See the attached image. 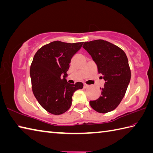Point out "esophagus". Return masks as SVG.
I'll list each match as a JSON object with an SVG mask.
<instances>
[{
    "label": "esophagus",
    "mask_w": 153,
    "mask_h": 153,
    "mask_svg": "<svg viewBox=\"0 0 153 153\" xmlns=\"http://www.w3.org/2000/svg\"><path fill=\"white\" fill-rule=\"evenodd\" d=\"M88 87H89V85H88L85 84H84V88H88Z\"/></svg>",
    "instance_id": "obj_1"
}]
</instances>
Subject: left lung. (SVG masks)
<instances>
[{
	"mask_svg": "<svg viewBox=\"0 0 153 153\" xmlns=\"http://www.w3.org/2000/svg\"><path fill=\"white\" fill-rule=\"evenodd\" d=\"M83 48L91 55L105 80L100 97L90 101V104L99 113L111 112L120 104L130 81L126 55L118 47L102 39L85 42Z\"/></svg>",
	"mask_w": 153,
	"mask_h": 153,
	"instance_id": "obj_1",
	"label": "left lung"
}]
</instances>
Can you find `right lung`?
Here are the masks:
<instances>
[{
	"instance_id": "obj_1",
	"label": "right lung",
	"mask_w": 153,
	"mask_h": 153,
	"mask_svg": "<svg viewBox=\"0 0 153 153\" xmlns=\"http://www.w3.org/2000/svg\"><path fill=\"white\" fill-rule=\"evenodd\" d=\"M83 43L53 41L40 48L33 57L30 68L33 92L41 106L52 114L68 110L74 93L83 88L82 82L70 84L65 79L71 58Z\"/></svg>"
}]
</instances>
